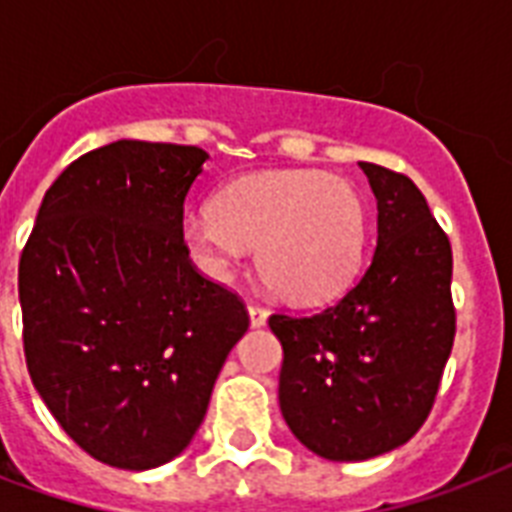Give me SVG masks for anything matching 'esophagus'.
Instances as JSON below:
<instances>
[{"label":"esophagus","mask_w":512,"mask_h":512,"mask_svg":"<svg viewBox=\"0 0 512 512\" xmlns=\"http://www.w3.org/2000/svg\"><path fill=\"white\" fill-rule=\"evenodd\" d=\"M247 311H249V324H252V327H263L265 321H268V311H265L260 303H249Z\"/></svg>","instance_id":"1"}]
</instances>
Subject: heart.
<instances>
[{
    "label": "heart",
    "mask_w": 512,
    "mask_h": 512,
    "mask_svg": "<svg viewBox=\"0 0 512 512\" xmlns=\"http://www.w3.org/2000/svg\"><path fill=\"white\" fill-rule=\"evenodd\" d=\"M366 201L345 177L321 170H273L233 180L215 209L183 217L180 241L212 279H223L257 244V271L297 303L340 292L366 244Z\"/></svg>",
    "instance_id": "obj_1"
}]
</instances>
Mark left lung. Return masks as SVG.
Returning a JSON list of instances; mask_svg holds the SVG:
<instances>
[{
	"label": "left lung",
	"instance_id": "8db88e82",
	"mask_svg": "<svg viewBox=\"0 0 512 512\" xmlns=\"http://www.w3.org/2000/svg\"><path fill=\"white\" fill-rule=\"evenodd\" d=\"M377 199V249L364 276L324 311L273 313L284 348L279 404L313 454L358 462L428 420L457 329L452 244L401 172L358 164Z\"/></svg>",
	"mask_w": 512,
	"mask_h": 512
}]
</instances>
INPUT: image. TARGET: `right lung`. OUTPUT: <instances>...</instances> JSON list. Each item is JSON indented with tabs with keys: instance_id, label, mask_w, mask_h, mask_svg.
Here are the masks:
<instances>
[{
	"instance_id": "add662e5",
	"label": "right lung",
	"mask_w": 512,
	"mask_h": 512,
	"mask_svg": "<svg viewBox=\"0 0 512 512\" xmlns=\"http://www.w3.org/2000/svg\"><path fill=\"white\" fill-rule=\"evenodd\" d=\"M207 151L116 140L44 193L18 265L36 393L95 460L159 468L191 444L231 348L239 295L204 279L180 241Z\"/></svg>"
}]
</instances>
